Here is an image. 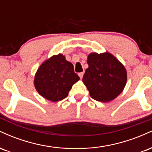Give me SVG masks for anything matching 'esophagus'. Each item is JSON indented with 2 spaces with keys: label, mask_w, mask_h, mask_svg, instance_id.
<instances>
[{
  "label": "esophagus",
  "mask_w": 152,
  "mask_h": 152,
  "mask_svg": "<svg viewBox=\"0 0 152 152\" xmlns=\"http://www.w3.org/2000/svg\"><path fill=\"white\" fill-rule=\"evenodd\" d=\"M78 76H79V77L82 78H83V72H81V73H78Z\"/></svg>",
  "instance_id": "1"
}]
</instances>
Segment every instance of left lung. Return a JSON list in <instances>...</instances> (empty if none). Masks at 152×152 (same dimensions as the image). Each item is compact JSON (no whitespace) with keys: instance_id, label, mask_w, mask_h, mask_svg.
Wrapping results in <instances>:
<instances>
[{"instance_id":"left-lung-1","label":"left lung","mask_w":152,"mask_h":152,"mask_svg":"<svg viewBox=\"0 0 152 152\" xmlns=\"http://www.w3.org/2000/svg\"><path fill=\"white\" fill-rule=\"evenodd\" d=\"M88 68L83 81L92 99L102 102L114 100L123 91L127 81L124 66L109 52L91 53L87 57Z\"/></svg>"}]
</instances>
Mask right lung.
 <instances>
[{
	"label": "right lung",
	"instance_id": "1",
	"mask_svg": "<svg viewBox=\"0 0 152 152\" xmlns=\"http://www.w3.org/2000/svg\"><path fill=\"white\" fill-rule=\"evenodd\" d=\"M79 79L74 73L73 64L59 53L41 64L35 74L34 83L41 96L56 102L67 97L73 85Z\"/></svg>",
	"mask_w": 152,
	"mask_h": 152
}]
</instances>
